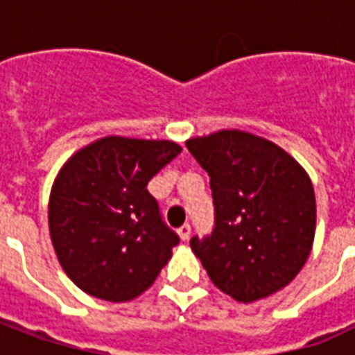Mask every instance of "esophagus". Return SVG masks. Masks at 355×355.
Returning a JSON list of instances; mask_svg holds the SVG:
<instances>
[{
	"label": "esophagus",
	"instance_id": "34e87169",
	"mask_svg": "<svg viewBox=\"0 0 355 355\" xmlns=\"http://www.w3.org/2000/svg\"><path fill=\"white\" fill-rule=\"evenodd\" d=\"M178 236H180L182 241H188L190 236H192V226H190V224H182V226L178 228Z\"/></svg>",
	"mask_w": 355,
	"mask_h": 355
}]
</instances>
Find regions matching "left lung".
Returning <instances> with one entry per match:
<instances>
[{"mask_svg":"<svg viewBox=\"0 0 355 355\" xmlns=\"http://www.w3.org/2000/svg\"><path fill=\"white\" fill-rule=\"evenodd\" d=\"M186 148L211 177L215 228L190 239L211 282L238 302L289 285L315 234L308 173L277 144L238 129L186 140Z\"/></svg>","mask_w":355,"mask_h":355,"instance_id":"obj_1","label":"left lung"}]
</instances>
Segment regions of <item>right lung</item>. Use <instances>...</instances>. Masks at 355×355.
I'll return each mask as SVG.
<instances>
[{
    "label": "right lung",
    "mask_w": 355,
    "mask_h": 355,
    "mask_svg": "<svg viewBox=\"0 0 355 355\" xmlns=\"http://www.w3.org/2000/svg\"><path fill=\"white\" fill-rule=\"evenodd\" d=\"M180 152L173 140L104 137L58 171L49 198L51 241L81 291L127 302L155 282L180 239L146 186Z\"/></svg>",
    "instance_id": "1"
}]
</instances>
